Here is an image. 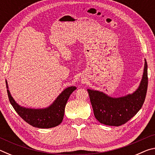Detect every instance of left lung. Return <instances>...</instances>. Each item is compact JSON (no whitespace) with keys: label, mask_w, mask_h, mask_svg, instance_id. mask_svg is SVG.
Here are the masks:
<instances>
[{"label":"left lung","mask_w":155,"mask_h":155,"mask_svg":"<svg viewBox=\"0 0 155 155\" xmlns=\"http://www.w3.org/2000/svg\"><path fill=\"white\" fill-rule=\"evenodd\" d=\"M148 65L145 60L140 85L133 94L114 98L101 91L87 90L96 120L101 124L114 127L127 122L143 105L148 89Z\"/></svg>","instance_id":"8db88e82"}]
</instances>
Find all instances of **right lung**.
<instances>
[{
  "label": "right lung",
  "instance_id": "right-lung-1",
  "mask_svg": "<svg viewBox=\"0 0 155 155\" xmlns=\"http://www.w3.org/2000/svg\"><path fill=\"white\" fill-rule=\"evenodd\" d=\"M6 86L9 102L17 114L28 124L34 127L40 128H52L61 124L64 119L65 107L66 105L68 100L70 94L77 88L70 87L65 89L57 97L53 104L48 108L33 109H27L18 105L10 94L7 81Z\"/></svg>",
  "mask_w": 155,
  "mask_h": 155
}]
</instances>
